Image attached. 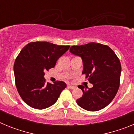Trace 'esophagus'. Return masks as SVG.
Here are the masks:
<instances>
[{"label": "esophagus", "mask_w": 134, "mask_h": 134, "mask_svg": "<svg viewBox=\"0 0 134 134\" xmlns=\"http://www.w3.org/2000/svg\"><path fill=\"white\" fill-rule=\"evenodd\" d=\"M68 88H70V89H74L75 88V86H72V85H68Z\"/></svg>", "instance_id": "1"}]
</instances>
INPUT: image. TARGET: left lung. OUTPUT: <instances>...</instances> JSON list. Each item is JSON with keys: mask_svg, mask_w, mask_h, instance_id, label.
Listing matches in <instances>:
<instances>
[{"mask_svg": "<svg viewBox=\"0 0 134 134\" xmlns=\"http://www.w3.org/2000/svg\"><path fill=\"white\" fill-rule=\"evenodd\" d=\"M70 52L81 58L82 74L93 85L90 88L82 85L78 86L83 92L82 97L76 100L78 105L89 111L107 107L119 87L121 66L118 56L109 46L94 42L73 46Z\"/></svg>", "mask_w": 134, "mask_h": 134, "instance_id": "8db88e82", "label": "left lung"}]
</instances>
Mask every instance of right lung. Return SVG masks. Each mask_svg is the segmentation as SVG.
<instances>
[{
	"label": "right lung",
	"instance_id": "1",
	"mask_svg": "<svg viewBox=\"0 0 134 134\" xmlns=\"http://www.w3.org/2000/svg\"><path fill=\"white\" fill-rule=\"evenodd\" d=\"M69 48L36 41L21 49L14 64L15 84L21 99L29 106L43 109L56 102L66 84L62 81L46 83L45 72L54 68L57 60Z\"/></svg>",
	"mask_w": 134,
	"mask_h": 134
}]
</instances>
